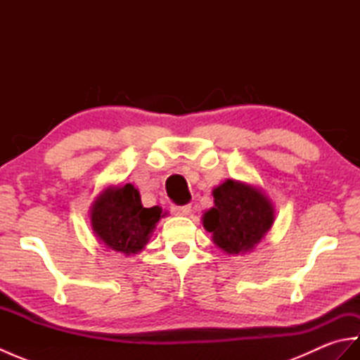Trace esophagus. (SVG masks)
Returning a JSON list of instances; mask_svg holds the SVG:
<instances>
[{
	"label": "esophagus",
	"instance_id": "34e87169",
	"mask_svg": "<svg viewBox=\"0 0 360 360\" xmlns=\"http://www.w3.org/2000/svg\"><path fill=\"white\" fill-rule=\"evenodd\" d=\"M190 204H186V205H172V213L176 217H187L190 213Z\"/></svg>",
	"mask_w": 360,
	"mask_h": 360
}]
</instances>
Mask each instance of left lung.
Wrapping results in <instances>:
<instances>
[{
  "label": "left lung",
  "mask_w": 360,
  "mask_h": 360,
  "mask_svg": "<svg viewBox=\"0 0 360 360\" xmlns=\"http://www.w3.org/2000/svg\"><path fill=\"white\" fill-rule=\"evenodd\" d=\"M213 205L204 212L202 226L212 241L227 255H244L271 231L275 221L272 201L262 188L227 179L213 188Z\"/></svg>",
  "instance_id": "1"
}]
</instances>
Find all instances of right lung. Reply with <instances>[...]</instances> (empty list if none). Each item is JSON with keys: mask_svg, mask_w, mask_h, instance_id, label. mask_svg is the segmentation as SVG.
I'll return each mask as SVG.
<instances>
[{"mask_svg": "<svg viewBox=\"0 0 360 360\" xmlns=\"http://www.w3.org/2000/svg\"><path fill=\"white\" fill-rule=\"evenodd\" d=\"M162 209L143 207L141 193L133 184L110 186L93 201L89 210L91 229L106 249L134 255L147 246Z\"/></svg>", "mask_w": 360, "mask_h": 360, "instance_id": "right-lung-1", "label": "right lung"}]
</instances>
